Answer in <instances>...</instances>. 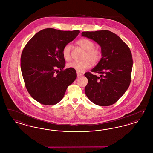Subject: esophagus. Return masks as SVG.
Segmentation results:
<instances>
[{"label": "esophagus", "mask_w": 153, "mask_h": 153, "mask_svg": "<svg viewBox=\"0 0 153 153\" xmlns=\"http://www.w3.org/2000/svg\"><path fill=\"white\" fill-rule=\"evenodd\" d=\"M76 74H77V76L78 77H80V76H82L83 75L82 73H79V72H77Z\"/></svg>", "instance_id": "obj_1"}]
</instances>
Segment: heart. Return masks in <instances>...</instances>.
Here are the masks:
<instances>
[{"label":"heart","instance_id":"heart-1","mask_svg":"<svg viewBox=\"0 0 153 153\" xmlns=\"http://www.w3.org/2000/svg\"><path fill=\"white\" fill-rule=\"evenodd\" d=\"M77 44L84 49L86 53L84 54V61H73L67 65L70 69H74L78 72H82L85 69H89L92 66V62L96 64L101 59V50L95 47L94 41L87 38H82L77 41ZM71 45H65L62 49V55L65 60L68 61L71 59Z\"/></svg>","mask_w":153,"mask_h":153}]
</instances>
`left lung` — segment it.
Instances as JSON below:
<instances>
[{
	"mask_svg": "<svg viewBox=\"0 0 153 153\" xmlns=\"http://www.w3.org/2000/svg\"><path fill=\"white\" fill-rule=\"evenodd\" d=\"M83 36L91 39L101 47L102 58L91 72L85 94L94 104L108 106L115 104L128 89L131 80L133 59L131 50L120 37L108 30L83 31Z\"/></svg>",
	"mask_w": 153,
	"mask_h": 153,
	"instance_id": "left-lung-1",
	"label": "left lung"
}]
</instances>
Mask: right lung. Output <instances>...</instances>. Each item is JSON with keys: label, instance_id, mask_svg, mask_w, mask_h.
I'll return each mask as SVG.
<instances>
[{"label": "right lung", "instance_id": "obj_1", "mask_svg": "<svg viewBox=\"0 0 153 153\" xmlns=\"http://www.w3.org/2000/svg\"><path fill=\"white\" fill-rule=\"evenodd\" d=\"M80 31L42 30L26 45L21 56V69L26 88L40 104L53 105L64 96L66 89L76 78V71L64 70L62 49Z\"/></svg>", "mask_w": 153, "mask_h": 153}]
</instances>
